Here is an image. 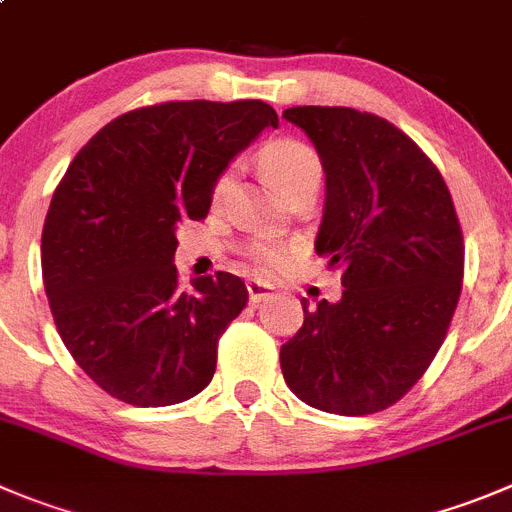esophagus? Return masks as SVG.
<instances>
[{
    "instance_id": "1",
    "label": "esophagus",
    "mask_w": 512,
    "mask_h": 512,
    "mask_svg": "<svg viewBox=\"0 0 512 512\" xmlns=\"http://www.w3.org/2000/svg\"><path fill=\"white\" fill-rule=\"evenodd\" d=\"M270 290V285L262 283V280H250V283H247V293H250L252 303H260V300L270 298Z\"/></svg>"
}]
</instances>
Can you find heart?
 <instances>
[{"label":"heart","mask_w":512,"mask_h":512,"mask_svg":"<svg viewBox=\"0 0 512 512\" xmlns=\"http://www.w3.org/2000/svg\"><path fill=\"white\" fill-rule=\"evenodd\" d=\"M260 166L265 171L267 181H270L280 194H285L293 186L303 184V181H321V159L315 156L310 146L300 141H275L260 154ZM232 174H224L217 184V194H222L229 186ZM262 257L275 262L280 257L278 250H265Z\"/></svg>","instance_id":"obj_1"}]
</instances>
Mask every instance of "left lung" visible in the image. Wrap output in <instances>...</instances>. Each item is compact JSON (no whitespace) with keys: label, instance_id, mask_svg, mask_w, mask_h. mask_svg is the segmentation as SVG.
Returning <instances> with one entry per match:
<instances>
[{"label":"left lung","instance_id":"left-lung-1","mask_svg":"<svg viewBox=\"0 0 512 512\" xmlns=\"http://www.w3.org/2000/svg\"><path fill=\"white\" fill-rule=\"evenodd\" d=\"M321 156L326 204L315 252L343 267L280 348L285 384L321 412L364 417L407 394L442 346L465 270L450 189L422 148L374 113L328 105L283 111Z\"/></svg>","mask_w":512,"mask_h":512}]
</instances>
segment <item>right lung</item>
<instances>
[{
	"label": "right lung",
	"mask_w": 512,
	"mask_h": 512,
	"mask_svg": "<svg viewBox=\"0 0 512 512\" xmlns=\"http://www.w3.org/2000/svg\"><path fill=\"white\" fill-rule=\"evenodd\" d=\"M278 113L262 100H184L123 113L75 156L42 227V280L80 369L133 407L197 396L217 341L247 305L237 275L179 288L184 219L207 217L219 176Z\"/></svg>",
	"instance_id": "1"
}]
</instances>
